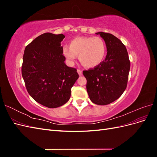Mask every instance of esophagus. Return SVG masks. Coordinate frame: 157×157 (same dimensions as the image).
<instances>
[{"mask_svg": "<svg viewBox=\"0 0 157 157\" xmlns=\"http://www.w3.org/2000/svg\"><path fill=\"white\" fill-rule=\"evenodd\" d=\"M77 73H78V75H79L80 76H81V75H82V71L81 69H77Z\"/></svg>", "mask_w": 157, "mask_h": 157, "instance_id": "obj_1", "label": "esophagus"}]
</instances>
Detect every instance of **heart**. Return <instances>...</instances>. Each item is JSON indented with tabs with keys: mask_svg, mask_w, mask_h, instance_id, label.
Masks as SVG:
<instances>
[{
	"mask_svg": "<svg viewBox=\"0 0 157 157\" xmlns=\"http://www.w3.org/2000/svg\"><path fill=\"white\" fill-rule=\"evenodd\" d=\"M63 54L66 58L73 61L77 55L84 67H96L105 59L107 47L105 41L99 36H79L70 42L69 47L65 46Z\"/></svg>",
	"mask_w": 157,
	"mask_h": 157,
	"instance_id": "1",
	"label": "heart"
}]
</instances>
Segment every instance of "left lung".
Wrapping results in <instances>:
<instances>
[{"mask_svg":"<svg viewBox=\"0 0 157 157\" xmlns=\"http://www.w3.org/2000/svg\"><path fill=\"white\" fill-rule=\"evenodd\" d=\"M105 40L107 56L96 67L83 71L86 90L94 103L105 105L119 98L126 88L130 61L124 44L110 33L98 32Z\"/></svg>","mask_w":157,"mask_h":157,"instance_id":"1","label":"left lung"}]
</instances>
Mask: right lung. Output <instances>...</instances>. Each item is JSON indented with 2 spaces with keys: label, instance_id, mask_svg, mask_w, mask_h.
I'll use <instances>...</instances> for the list:
<instances>
[{
  "label": "right lung",
  "instance_id": "right-lung-1",
  "mask_svg": "<svg viewBox=\"0 0 157 157\" xmlns=\"http://www.w3.org/2000/svg\"><path fill=\"white\" fill-rule=\"evenodd\" d=\"M63 34L44 33L26 47L21 74L28 93L48 108L64 105L71 97V88L78 78L77 69L65 63Z\"/></svg>",
  "mask_w": 157,
  "mask_h": 157
}]
</instances>
